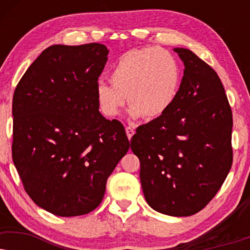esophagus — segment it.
<instances>
[{
  "label": "esophagus",
  "instance_id": "1",
  "mask_svg": "<svg viewBox=\"0 0 250 250\" xmlns=\"http://www.w3.org/2000/svg\"><path fill=\"white\" fill-rule=\"evenodd\" d=\"M125 131H126V134H127L128 140H131L132 136L134 135V133H135L134 127H131V126H127V127L125 128Z\"/></svg>",
  "mask_w": 250,
  "mask_h": 250
}]
</instances>
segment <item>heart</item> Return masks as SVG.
<instances>
[{
  "label": "heart",
  "mask_w": 250,
  "mask_h": 250,
  "mask_svg": "<svg viewBox=\"0 0 250 250\" xmlns=\"http://www.w3.org/2000/svg\"><path fill=\"white\" fill-rule=\"evenodd\" d=\"M110 84L99 83L95 99L105 117H115L127 102L129 117L155 121L175 102L182 70L172 53L158 47L131 50L118 58L109 73Z\"/></svg>",
  "instance_id": "1"
}]
</instances>
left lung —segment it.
I'll use <instances>...</instances> for the list:
<instances>
[{"mask_svg":"<svg viewBox=\"0 0 250 250\" xmlns=\"http://www.w3.org/2000/svg\"><path fill=\"white\" fill-rule=\"evenodd\" d=\"M182 84L169 110L131 140L146 203L169 216H190L215 197L232 166V111L213 68L176 47Z\"/></svg>","mask_w":250,"mask_h":250,"instance_id":"1","label":"left lung"}]
</instances>
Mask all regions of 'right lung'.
<instances>
[{"instance_id": "right-lung-1", "label": "right lung", "mask_w": 250, "mask_h": 250, "mask_svg": "<svg viewBox=\"0 0 250 250\" xmlns=\"http://www.w3.org/2000/svg\"><path fill=\"white\" fill-rule=\"evenodd\" d=\"M108 53L99 43L49 46L13 94V163L34 203L58 216L95 209L131 146L95 99Z\"/></svg>"}]
</instances>
